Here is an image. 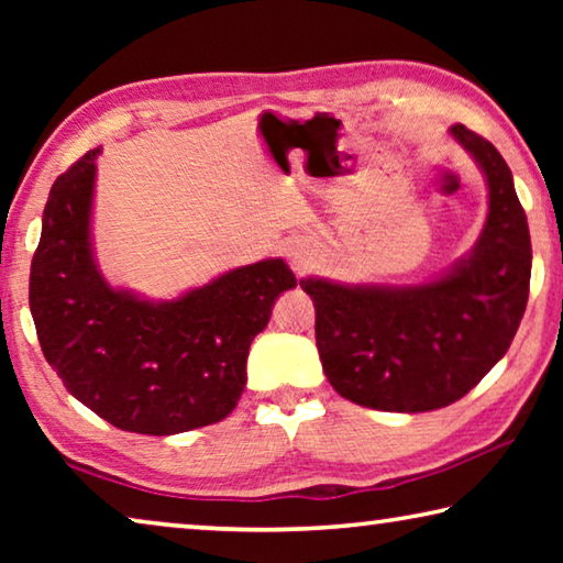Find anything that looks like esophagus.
Here are the masks:
<instances>
[{"label": "esophagus", "instance_id": "esophagus-1", "mask_svg": "<svg viewBox=\"0 0 563 563\" xmlns=\"http://www.w3.org/2000/svg\"><path fill=\"white\" fill-rule=\"evenodd\" d=\"M285 253H288V258H290L292 265L302 268V265L310 263L312 245L308 241H302V238H295V241H288V245H285Z\"/></svg>", "mask_w": 563, "mask_h": 563}]
</instances>
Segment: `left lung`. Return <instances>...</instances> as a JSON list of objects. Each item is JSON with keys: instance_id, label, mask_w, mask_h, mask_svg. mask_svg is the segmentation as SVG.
Masks as SVG:
<instances>
[{"instance_id": "1", "label": "left lung", "mask_w": 563, "mask_h": 563, "mask_svg": "<svg viewBox=\"0 0 563 563\" xmlns=\"http://www.w3.org/2000/svg\"><path fill=\"white\" fill-rule=\"evenodd\" d=\"M479 166L489 213L474 247L430 280H300L316 305L322 369L340 397L383 412H430L462 399L507 355L529 300L531 238L507 161L454 123Z\"/></svg>"}]
</instances>
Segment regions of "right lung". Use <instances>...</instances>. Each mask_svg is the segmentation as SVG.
<instances>
[{"label": "right lung", "mask_w": 563, "mask_h": 563, "mask_svg": "<svg viewBox=\"0 0 563 563\" xmlns=\"http://www.w3.org/2000/svg\"><path fill=\"white\" fill-rule=\"evenodd\" d=\"M99 154L54 180L42 216L30 308L44 357L81 405L123 432L221 422L245 389L253 338L298 280L283 258H265L170 300L113 288L91 233Z\"/></svg>", "instance_id": "1"}]
</instances>
